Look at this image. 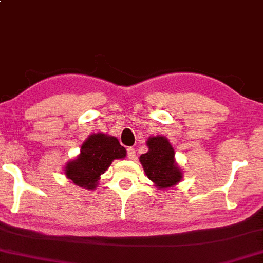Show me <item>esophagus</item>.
Masks as SVG:
<instances>
[{
	"label": "esophagus",
	"mask_w": 263,
	"mask_h": 263,
	"mask_svg": "<svg viewBox=\"0 0 263 263\" xmlns=\"http://www.w3.org/2000/svg\"><path fill=\"white\" fill-rule=\"evenodd\" d=\"M127 154H128V158L129 159H135V156H136V151L135 149L130 146V148L127 149Z\"/></svg>",
	"instance_id": "esophagus-1"
}]
</instances>
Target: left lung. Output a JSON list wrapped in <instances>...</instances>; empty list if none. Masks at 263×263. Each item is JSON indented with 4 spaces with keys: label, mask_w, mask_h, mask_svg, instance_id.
I'll use <instances>...</instances> for the list:
<instances>
[{
    "label": "left lung",
    "mask_w": 263,
    "mask_h": 263,
    "mask_svg": "<svg viewBox=\"0 0 263 263\" xmlns=\"http://www.w3.org/2000/svg\"><path fill=\"white\" fill-rule=\"evenodd\" d=\"M148 153L140 156L145 176L158 190H167L182 180L183 172L176 160V151L168 139L163 135L146 140Z\"/></svg>",
    "instance_id": "8db88e82"
}]
</instances>
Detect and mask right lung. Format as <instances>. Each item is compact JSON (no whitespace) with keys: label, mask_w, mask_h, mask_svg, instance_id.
<instances>
[{"label":"right lung","mask_w":263,"mask_h":263,"mask_svg":"<svg viewBox=\"0 0 263 263\" xmlns=\"http://www.w3.org/2000/svg\"><path fill=\"white\" fill-rule=\"evenodd\" d=\"M127 151L117 137L104 133L87 136L83 142L81 153L64 166L67 179L85 190H96L100 176L105 173L113 160L126 157Z\"/></svg>","instance_id":"right-lung-1"}]
</instances>
